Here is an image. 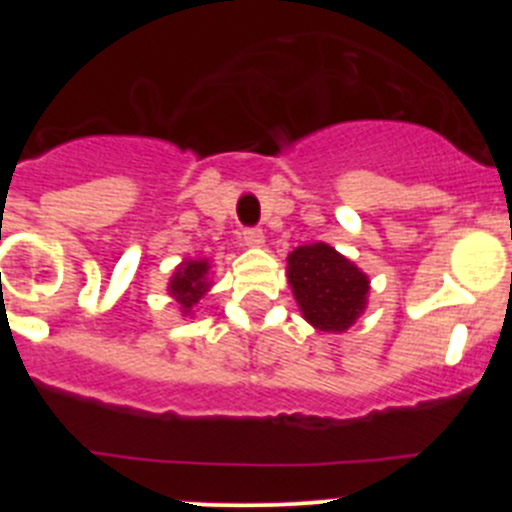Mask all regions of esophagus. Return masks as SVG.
<instances>
[{"mask_svg":"<svg viewBox=\"0 0 512 512\" xmlns=\"http://www.w3.org/2000/svg\"><path fill=\"white\" fill-rule=\"evenodd\" d=\"M242 242H245L247 247H262L265 245V232H262L260 227H245V230H242Z\"/></svg>","mask_w":512,"mask_h":512,"instance_id":"1","label":"esophagus"}]
</instances>
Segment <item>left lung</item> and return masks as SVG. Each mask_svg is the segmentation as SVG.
I'll return each mask as SVG.
<instances>
[{
  "label": "left lung",
  "instance_id": "1",
  "mask_svg": "<svg viewBox=\"0 0 512 512\" xmlns=\"http://www.w3.org/2000/svg\"><path fill=\"white\" fill-rule=\"evenodd\" d=\"M287 277L304 319L319 332H344L366 309L369 277L324 242L289 252Z\"/></svg>",
  "mask_w": 512,
  "mask_h": 512
}]
</instances>
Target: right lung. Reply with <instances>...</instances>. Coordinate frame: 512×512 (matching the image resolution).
Wrapping results in <instances>:
<instances>
[{"mask_svg":"<svg viewBox=\"0 0 512 512\" xmlns=\"http://www.w3.org/2000/svg\"><path fill=\"white\" fill-rule=\"evenodd\" d=\"M208 270V260H185L183 265H178L175 275L170 277L168 292L180 304L183 314H188L198 304V299L210 289Z\"/></svg>","mask_w":512,"mask_h":512,"instance_id":"add662e5","label":"right lung"}]
</instances>
